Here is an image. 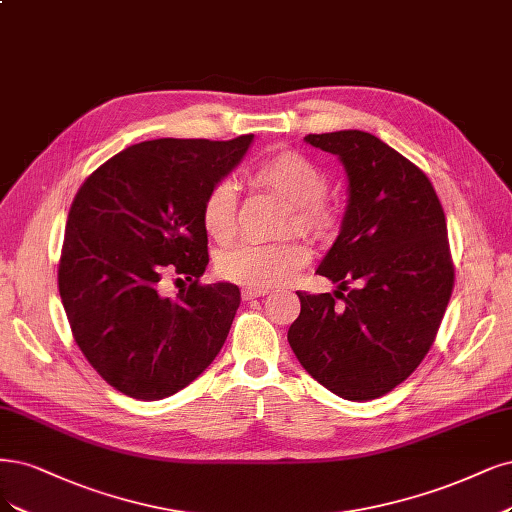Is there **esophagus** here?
I'll return each instance as SVG.
<instances>
[{
  "label": "esophagus",
  "mask_w": 512,
  "mask_h": 512,
  "mask_svg": "<svg viewBox=\"0 0 512 512\" xmlns=\"http://www.w3.org/2000/svg\"><path fill=\"white\" fill-rule=\"evenodd\" d=\"M269 292L267 290H256V288H243L241 290V296L243 301H254V298H260V296H267Z\"/></svg>",
  "instance_id": "esophagus-1"
}]
</instances>
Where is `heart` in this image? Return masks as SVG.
I'll list each match as a JSON object with an SVG mask.
<instances>
[{"mask_svg":"<svg viewBox=\"0 0 512 512\" xmlns=\"http://www.w3.org/2000/svg\"><path fill=\"white\" fill-rule=\"evenodd\" d=\"M254 180L292 205L288 228L317 241L332 239L339 231V214L322 201L328 190V178L307 156L284 150L262 161ZM207 235L228 243L237 233V190L231 180H220L209 188L201 209ZM309 250L301 239L277 243H239L218 256V273L245 288L267 290L290 281L305 267Z\"/></svg>","mask_w":512,"mask_h":512,"instance_id":"heart-1","label":"heart"}]
</instances>
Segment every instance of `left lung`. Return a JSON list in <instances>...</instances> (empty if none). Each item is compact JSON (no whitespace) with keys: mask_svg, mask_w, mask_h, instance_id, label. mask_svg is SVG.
Here are the masks:
<instances>
[{"mask_svg":"<svg viewBox=\"0 0 512 512\" xmlns=\"http://www.w3.org/2000/svg\"><path fill=\"white\" fill-rule=\"evenodd\" d=\"M305 142L341 161L347 207L315 271L339 288L296 292L301 315L288 343L326 390L373 400L419 366L445 315L453 290L445 211L426 173L375 135L345 129Z\"/></svg>","mask_w":512,"mask_h":512,"instance_id":"8db88e82","label":"left lung"}]
</instances>
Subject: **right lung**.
Returning <instances> with one entry per match:
<instances>
[{"label":"right lung","mask_w":512,"mask_h":512,"mask_svg":"<svg viewBox=\"0 0 512 512\" xmlns=\"http://www.w3.org/2000/svg\"><path fill=\"white\" fill-rule=\"evenodd\" d=\"M252 142L152 139L118 152L80 186L59 292L82 354L118 392L173 396L222 349L241 292L228 281L199 284L209 262L201 209ZM171 270L193 281L175 299L160 286Z\"/></svg>","instance_id":"1"}]
</instances>
